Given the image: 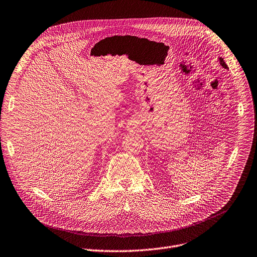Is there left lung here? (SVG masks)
<instances>
[{
    "label": "left lung",
    "instance_id": "8db88e82",
    "mask_svg": "<svg viewBox=\"0 0 257 257\" xmlns=\"http://www.w3.org/2000/svg\"><path fill=\"white\" fill-rule=\"evenodd\" d=\"M219 59H220V64H221V65H222L224 68H228V65L225 63L224 59H223V58H221V57H220Z\"/></svg>",
    "mask_w": 257,
    "mask_h": 257
}]
</instances>
